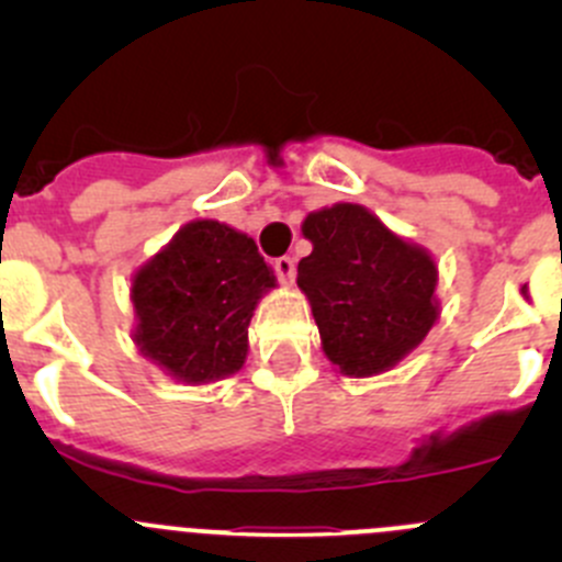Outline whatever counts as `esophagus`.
I'll list each match as a JSON object with an SVG mask.
<instances>
[{
	"label": "esophagus",
	"instance_id": "obj_1",
	"mask_svg": "<svg viewBox=\"0 0 562 562\" xmlns=\"http://www.w3.org/2000/svg\"><path fill=\"white\" fill-rule=\"evenodd\" d=\"M274 274L280 277L282 285H291L293 277H296V260L291 255H282V258L274 260Z\"/></svg>",
	"mask_w": 562,
	"mask_h": 562
}]
</instances>
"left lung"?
<instances>
[{
	"label": "left lung",
	"instance_id": "left-lung-1",
	"mask_svg": "<svg viewBox=\"0 0 562 562\" xmlns=\"http://www.w3.org/2000/svg\"><path fill=\"white\" fill-rule=\"evenodd\" d=\"M313 252L299 260L328 361L367 378L411 353L438 321V269L356 203L310 214L302 225Z\"/></svg>",
	"mask_w": 562,
	"mask_h": 562
}]
</instances>
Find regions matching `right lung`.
<instances>
[{
    "instance_id": "obj_1",
    "label": "right lung",
    "mask_w": 562,
    "mask_h": 562,
    "mask_svg": "<svg viewBox=\"0 0 562 562\" xmlns=\"http://www.w3.org/2000/svg\"><path fill=\"white\" fill-rule=\"evenodd\" d=\"M274 274L255 241L217 220L184 225L133 280L140 353L184 383L234 375Z\"/></svg>"
}]
</instances>
